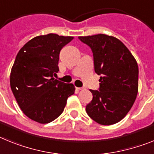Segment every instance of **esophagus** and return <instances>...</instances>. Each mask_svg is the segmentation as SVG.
<instances>
[{
	"label": "esophagus",
	"instance_id": "34e87169",
	"mask_svg": "<svg viewBox=\"0 0 154 154\" xmlns=\"http://www.w3.org/2000/svg\"><path fill=\"white\" fill-rule=\"evenodd\" d=\"M77 89V90H83L84 89V88H76Z\"/></svg>",
	"mask_w": 154,
	"mask_h": 154
}]
</instances>
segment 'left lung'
I'll use <instances>...</instances> for the list:
<instances>
[{
    "instance_id": "1",
    "label": "left lung",
    "mask_w": 154,
    "mask_h": 154,
    "mask_svg": "<svg viewBox=\"0 0 154 154\" xmlns=\"http://www.w3.org/2000/svg\"><path fill=\"white\" fill-rule=\"evenodd\" d=\"M94 56L99 91L90 90L93 98L86 106L94 121L110 125L121 121L133 107L138 94L139 68L136 59L119 39L105 34L79 36Z\"/></svg>"
}]
</instances>
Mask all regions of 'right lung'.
<instances>
[{"label":"right lung","instance_id":"obj_1","mask_svg":"<svg viewBox=\"0 0 154 154\" xmlns=\"http://www.w3.org/2000/svg\"><path fill=\"white\" fill-rule=\"evenodd\" d=\"M73 38L57 34L38 35L29 40L16 56L10 85L25 116L38 123L51 122L62 114L75 87L55 80L60 53Z\"/></svg>","mask_w":154,"mask_h":154}]
</instances>
